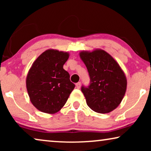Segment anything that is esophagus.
Here are the masks:
<instances>
[{
  "label": "esophagus",
  "mask_w": 151,
  "mask_h": 151,
  "mask_svg": "<svg viewBox=\"0 0 151 151\" xmlns=\"http://www.w3.org/2000/svg\"><path fill=\"white\" fill-rule=\"evenodd\" d=\"M80 86H81V82H78V83L76 84V88H80Z\"/></svg>",
  "instance_id": "34e87169"
}]
</instances>
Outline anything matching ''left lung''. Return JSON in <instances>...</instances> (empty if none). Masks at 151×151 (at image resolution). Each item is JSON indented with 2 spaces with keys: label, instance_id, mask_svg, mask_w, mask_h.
Returning a JSON list of instances; mask_svg holds the SVG:
<instances>
[{
  "label": "left lung",
  "instance_id": "obj_1",
  "mask_svg": "<svg viewBox=\"0 0 151 151\" xmlns=\"http://www.w3.org/2000/svg\"><path fill=\"white\" fill-rule=\"evenodd\" d=\"M80 57L90 76V85L81 88L86 104L97 113L113 111L121 103L127 91V80L123 70L102 49L82 51Z\"/></svg>",
  "mask_w": 151,
  "mask_h": 151
}]
</instances>
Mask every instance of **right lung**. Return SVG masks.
Instances as JSON below:
<instances>
[{
    "mask_svg": "<svg viewBox=\"0 0 151 151\" xmlns=\"http://www.w3.org/2000/svg\"><path fill=\"white\" fill-rule=\"evenodd\" d=\"M69 53L48 49L37 58L27 76L26 86L32 104L41 112L54 114L64 106L75 87L63 69Z\"/></svg>",
    "mask_w": 151,
    "mask_h": 151,
    "instance_id": "1",
    "label": "right lung"
}]
</instances>
